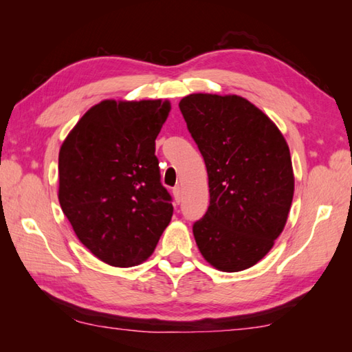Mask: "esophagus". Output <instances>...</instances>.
<instances>
[{
  "instance_id": "1",
  "label": "esophagus",
  "mask_w": 352,
  "mask_h": 352,
  "mask_svg": "<svg viewBox=\"0 0 352 352\" xmlns=\"http://www.w3.org/2000/svg\"><path fill=\"white\" fill-rule=\"evenodd\" d=\"M172 195H174L175 203L178 204L182 201V189L180 188H174V190H172Z\"/></svg>"
}]
</instances>
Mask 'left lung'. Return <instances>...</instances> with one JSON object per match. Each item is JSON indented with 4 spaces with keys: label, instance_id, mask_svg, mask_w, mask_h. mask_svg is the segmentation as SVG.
I'll return each instance as SVG.
<instances>
[{
    "label": "left lung",
    "instance_id": "8db88e82",
    "mask_svg": "<svg viewBox=\"0 0 352 352\" xmlns=\"http://www.w3.org/2000/svg\"><path fill=\"white\" fill-rule=\"evenodd\" d=\"M178 107L208 175L210 206L193 223L198 250L219 271H243L286 226L295 189L287 142L242 96L192 94Z\"/></svg>",
    "mask_w": 352,
    "mask_h": 352
}]
</instances>
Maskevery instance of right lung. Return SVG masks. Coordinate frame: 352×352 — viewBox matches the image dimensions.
Returning <instances> with one entry per match:
<instances>
[{
	"instance_id": "1",
	"label": "right lung",
	"mask_w": 352,
	"mask_h": 352,
	"mask_svg": "<svg viewBox=\"0 0 352 352\" xmlns=\"http://www.w3.org/2000/svg\"><path fill=\"white\" fill-rule=\"evenodd\" d=\"M162 100H104L81 116L58 153V203L80 242L111 266L154 252L174 207L160 183L155 139Z\"/></svg>"
}]
</instances>
